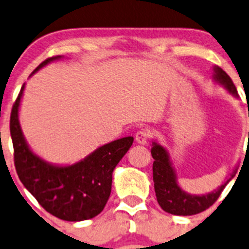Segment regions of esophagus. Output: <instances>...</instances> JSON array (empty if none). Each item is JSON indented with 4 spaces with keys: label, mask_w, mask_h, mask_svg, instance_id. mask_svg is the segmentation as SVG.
<instances>
[{
    "label": "esophagus",
    "mask_w": 249,
    "mask_h": 249,
    "mask_svg": "<svg viewBox=\"0 0 249 249\" xmlns=\"http://www.w3.org/2000/svg\"><path fill=\"white\" fill-rule=\"evenodd\" d=\"M150 137H152V134H150L149 130L142 129L140 130V131H137L135 139H136L137 143H140V144H145V143L150 140Z\"/></svg>",
    "instance_id": "esophagus-1"
}]
</instances>
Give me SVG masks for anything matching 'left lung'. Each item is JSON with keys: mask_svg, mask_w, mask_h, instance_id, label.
I'll use <instances>...</instances> for the list:
<instances>
[{"mask_svg": "<svg viewBox=\"0 0 249 249\" xmlns=\"http://www.w3.org/2000/svg\"><path fill=\"white\" fill-rule=\"evenodd\" d=\"M214 79L224 85L232 95L237 96L235 85H233L231 78L227 74V72L223 71L220 67H214ZM150 152H152V157L154 159V162H153V180H154V189L158 203L165 212L171 213V214L193 215L207 210L210 206H212L217 201L218 197L224 190L225 185L235 176L231 175L230 179H228L219 189L211 193V194L201 195V196L189 195L178 187L175 171L171 166L166 150L160 144L154 143Z\"/></svg>", "mask_w": 249, "mask_h": 249, "instance_id": "obj_1", "label": "left lung"}]
</instances>
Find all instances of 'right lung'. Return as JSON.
I'll use <instances>...</instances> for the list:
<instances>
[{
	"label": "right lung",
	"instance_id": "1",
	"mask_svg": "<svg viewBox=\"0 0 249 249\" xmlns=\"http://www.w3.org/2000/svg\"><path fill=\"white\" fill-rule=\"evenodd\" d=\"M60 55L48 57L34 72ZM25 85L12 107L11 129L14 165L18 177L39 205L60 219L79 222L96 217L106 206L112 189V173L134 137H124L102 145L71 166H53L30 150L18 120V109Z\"/></svg>",
	"mask_w": 249,
	"mask_h": 249
}]
</instances>
